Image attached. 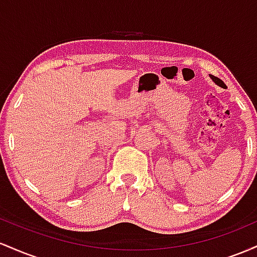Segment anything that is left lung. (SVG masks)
Masks as SVG:
<instances>
[{
	"mask_svg": "<svg viewBox=\"0 0 257 257\" xmlns=\"http://www.w3.org/2000/svg\"><path fill=\"white\" fill-rule=\"evenodd\" d=\"M210 78L213 79V81H214L215 83H216L217 85H220V87H222V88H226V84L223 83V81H222V79H220V78L215 77V76H213V75H210Z\"/></svg>",
	"mask_w": 257,
	"mask_h": 257,
	"instance_id": "left-lung-1",
	"label": "left lung"
}]
</instances>
